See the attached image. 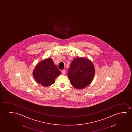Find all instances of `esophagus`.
Segmentation results:
<instances>
[{
	"mask_svg": "<svg viewBox=\"0 0 132 132\" xmlns=\"http://www.w3.org/2000/svg\"><path fill=\"white\" fill-rule=\"evenodd\" d=\"M62 72L63 73V74H65L66 73V70H65V69H63L62 70Z\"/></svg>",
	"mask_w": 132,
	"mask_h": 132,
	"instance_id": "1",
	"label": "esophagus"
}]
</instances>
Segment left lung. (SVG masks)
I'll list each match as a JSON object with an SVG mask.
<instances>
[{
  "instance_id": "1",
  "label": "left lung",
  "mask_w": 132,
  "mask_h": 132,
  "mask_svg": "<svg viewBox=\"0 0 132 132\" xmlns=\"http://www.w3.org/2000/svg\"><path fill=\"white\" fill-rule=\"evenodd\" d=\"M94 65L84 58H75L68 69L71 85L76 88L83 89L90 84L95 75Z\"/></svg>"
}]
</instances>
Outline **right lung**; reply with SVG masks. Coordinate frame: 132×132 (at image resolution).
I'll list each match as a JSON object with an SVG mask.
<instances>
[{"mask_svg": "<svg viewBox=\"0 0 132 132\" xmlns=\"http://www.w3.org/2000/svg\"><path fill=\"white\" fill-rule=\"evenodd\" d=\"M61 73L52 60L48 58L37 64L33 71L34 78L38 83L48 87L55 82V80Z\"/></svg>", "mask_w": 132, "mask_h": 132, "instance_id": "right-lung-1", "label": "right lung"}]
</instances>
